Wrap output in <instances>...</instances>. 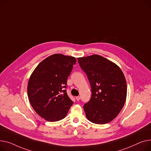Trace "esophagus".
I'll return each mask as SVG.
<instances>
[{
	"label": "esophagus",
	"instance_id": "34e87169",
	"mask_svg": "<svg viewBox=\"0 0 151 151\" xmlns=\"http://www.w3.org/2000/svg\"><path fill=\"white\" fill-rule=\"evenodd\" d=\"M76 100L78 101L80 100V99H81V97H80V96H76Z\"/></svg>",
	"mask_w": 151,
	"mask_h": 151
}]
</instances>
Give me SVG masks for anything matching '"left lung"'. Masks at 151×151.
I'll use <instances>...</instances> for the list:
<instances>
[{
  "mask_svg": "<svg viewBox=\"0 0 151 151\" xmlns=\"http://www.w3.org/2000/svg\"><path fill=\"white\" fill-rule=\"evenodd\" d=\"M77 60L91 87V98L83 106L86 118L98 124L111 121L126 100L127 83L122 70L113 62L98 55Z\"/></svg>",
  "mask_w": 151,
  "mask_h": 151,
  "instance_id": "obj_1",
  "label": "left lung"
}]
</instances>
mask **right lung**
<instances>
[{
    "label": "right lung",
    "mask_w": 151,
    "mask_h": 151,
    "mask_svg": "<svg viewBox=\"0 0 151 151\" xmlns=\"http://www.w3.org/2000/svg\"><path fill=\"white\" fill-rule=\"evenodd\" d=\"M76 61L74 57L52 55L39 63L30 77L29 102L36 113L47 121L65 118L73 104L64 88Z\"/></svg>",
    "instance_id": "1"
}]
</instances>
